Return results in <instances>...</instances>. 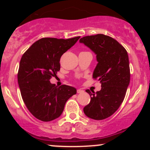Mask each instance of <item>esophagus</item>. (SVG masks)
I'll return each instance as SVG.
<instances>
[{
    "label": "esophagus",
    "mask_w": 150,
    "mask_h": 150,
    "mask_svg": "<svg viewBox=\"0 0 150 150\" xmlns=\"http://www.w3.org/2000/svg\"><path fill=\"white\" fill-rule=\"evenodd\" d=\"M83 92H84V91L82 90V89H78L77 90V92L78 93V94H80V93H82Z\"/></svg>",
    "instance_id": "obj_1"
}]
</instances>
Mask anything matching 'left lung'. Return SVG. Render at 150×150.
Segmentation results:
<instances>
[{"label": "left lung", "mask_w": 150, "mask_h": 150, "mask_svg": "<svg viewBox=\"0 0 150 150\" xmlns=\"http://www.w3.org/2000/svg\"><path fill=\"white\" fill-rule=\"evenodd\" d=\"M80 43L96 54L98 63L93 78L101 84V90L96 93L86 90L91 100L84 113L92 119H105L116 112L125 98L130 77L128 53L116 40L104 34L84 37Z\"/></svg>", "instance_id": "1"}]
</instances>
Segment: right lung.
Masks as SVG:
<instances>
[{
  "mask_svg": "<svg viewBox=\"0 0 150 150\" xmlns=\"http://www.w3.org/2000/svg\"><path fill=\"white\" fill-rule=\"evenodd\" d=\"M80 38H42L22 56L18 74L19 87L26 106L37 119L47 122L58 118L68 99L77 93L75 87H57L49 80L60 70L62 55Z\"/></svg>",
  "mask_w": 150,
  "mask_h": 150,
  "instance_id": "1",
  "label": "right lung"
}]
</instances>
